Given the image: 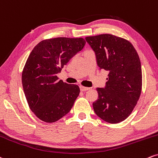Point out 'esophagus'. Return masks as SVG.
I'll return each instance as SVG.
<instances>
[{
    "label": "esophagus",
    "mask_w": 158,
    "mask_h": 158,
    "mask_svg": "<svg viewBox=\"0 0 158 158\" xmlns=\"http://www.w3.org/2000/svg\"><path fill=\"white\" fill-rule=\"evenodd\" d=\"M80 89H81V91H87V90H89L90 88L89 87H86V86H80Z\"/></svg>",
    "instance_id": "34e87169"
}]
</instances>
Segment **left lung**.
<instances>
[{
	"label": "left lung",
	"mask_w": 158,
	"mask_h": 158,
	"mask_svg": "<svg viewBox=\"0 0 158 158\" xmlns=\"http://www.w3.org/2000/svg\"><path fill=\"white\" fill-rule=\"evenodd\" d=\"M101 69L109 71L105 88H98L93 103L97 115L109 123H118L130 115L142 90L140 57L129 40L110 34L86 37Z\"/></svg>",
	"instance_id": "8db88e82"
}]
</instances>
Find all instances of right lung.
I'll return each mask as SVG.
<instances>
[{
	"mask_svg": "<svg viewBox=\"0 0 158 158\" xmlns=\"http://www.w3.org/2000/svg\"><path fill=\"white\" fill-rule=\"evenodd\" d=\"M85 44L83 38L60 37L45 39L31 52L22 72V85L29 107L40 120L54 123L71 110L80 88L59 81L57 74Z\"/></svg>",
	"mask_w": 158,
	"mask_h": 158,
	"instance_id": "add662e5",
	"label": "right lung"
}]
</instances>
